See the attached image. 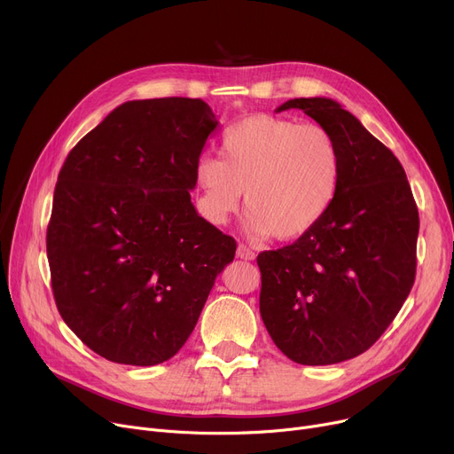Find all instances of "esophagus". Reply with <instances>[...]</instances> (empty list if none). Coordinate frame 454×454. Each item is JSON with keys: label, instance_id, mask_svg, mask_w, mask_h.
<instances>
[{"label": "esophagus", "instance_id": "34e87169", "mask_svg": "<svg viewBox=\"0 0 454 454\" xmlns=\"http://www.w3.org/2000/svg\"><path fill=\"white\" fill-rule=\"evenodd\" d=\"M237 257L245 259V261H254L255 259V252L252 248H248L247 245H239V247H237Z\"/></svg>", "mask_w": 454, "mask_h": 454}]
</instances>
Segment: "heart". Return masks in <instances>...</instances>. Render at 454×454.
I'll use <instances>...</instances> for the list:
<instances>
[{
	"label": "heart",
	"instance_id": "b5f03b06",
	"mask_svg": "<svg viewBox=\"0 0 454 454\" xmlns=\"http://www.w3.org/2000/svg\"><path fill=\"white\" fill-rule=\"evenodd\" d=\"M223 160L202 156L195 185L204 217L215 224L241 204L255 233L289 241L311 231L340 185V149L320 125L267 114L250 115L223 137Z\"/></svg>",
	"mask_w": 454,
	"mask_h": 454
}]
</instances>
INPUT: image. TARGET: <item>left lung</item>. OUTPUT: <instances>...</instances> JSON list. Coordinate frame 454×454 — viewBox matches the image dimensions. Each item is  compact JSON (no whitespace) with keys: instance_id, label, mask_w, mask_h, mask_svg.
<instances>
[{"instance_id":"8db88e82","label":"left lung","mask_w":454,"mask_h":454,"mask_svg":"<svg viewBox=\"0 0 454 454\" xmlns=\"http://www.w3.org/2000/svg\"><path fill=\"white\" fill-rule=\"evenodd\" d=\"M298 108L340 149V185L325 217L293 245L261 252L259 313L274 344L305 366L364 353L392 324L416 278L418 207L394 153L327 98Z\"/></svg>"}]
</instances>
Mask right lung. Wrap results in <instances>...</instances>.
Here are the masks:
<instances>
[{
  "instance_id": "1",
  "label": "right lung",
  "mask_w": 454,
  "mask_h": 454,
  "mask_svg": "<svg viewBox=\"0 0 454 454\" xmlns=\"http://www.w3.org/2000/svg\"><path fill=\"white\" fill-rule=\"evenodd\" d=\"M202 99L129 101L67 154L47 226L53 294L67 327L119 364L169 361L193 333L235 241L189 191L207 136Z\"/></svg>"
}]
</instances>
